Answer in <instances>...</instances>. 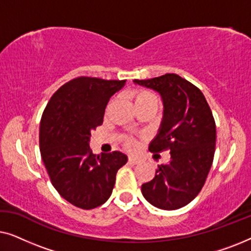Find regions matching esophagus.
<instances>
[{
	"label": "esophagus",
	"instance_id": "1",
	"mask_svg": "<svg viewBox=\"0 0 251 251\" xmlns=\"http://www.w3.org/2000/svg\"><path fill=\"white\" fill-rule=\"evenodd\" d=\"M128 161H129V163H131V164H138V163H140V157H138V156H129V159H128Z\"/></svg>",
	"mask_w": 251,
	"mask_h": 251
}]
</instances>
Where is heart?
<instances>
[{
  "instance_id": "1",
  "label": "heart",
  "mask_w": 251,
  "mask_h": 251,
  "mask_svg": "<svg viewBox=\"0 0 251 251\" xmlns=\"http://www.w3.org/2000/svg\"><path fill=\"white\" fill-rule=\"evenodd\" d=\"M132 99L137 109L139 108H153L156 111L160 106V98L147 89H136L132 91ZM125 145L128 149H132L135 146V140L130 137L125 138Z\"/></svg>"
}]
</instances>
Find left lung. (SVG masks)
<instances>
[{
    "instance_id": "8db88e82",
    "label": "left lung",
    "mask_w": 251,
    "mask_h": 251,
    "mask_svg": "<svg viewBox=\"0 0 251 251\" xmlns=\"http://www.w3.org/2000/svg\"><path fill=\"white\" fill-rule=\"evenodd\" d=\"M133 82L157 91L163 101L162 122L149 150H170V161L157 166L155 177L142 185V193L154 207L179 209L200 193L214 161L212 112L200 89L177 74Z\"/></svg>"
}]
</instances>
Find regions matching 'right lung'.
<instances>
[{
  "label": "right lung",
  "mask_w": 251,
  "mask_h": 251,
  "mask_svg": "<svg viewBox=\"0 0 251 251\" xmlns=\"http://www.w3.org/2000/svg\"><path fill=\"white\" fill-rule=\"evenodd\" d=\"M126 80L80 76L52 95L40 123V151L51 183L65 200L94 209L111 197L118 170L128 161L118 151L96 155L91 131L102 125L109 98Z\"/></svg>",
  "instance_id": "obj_1"
}]
</instances>
